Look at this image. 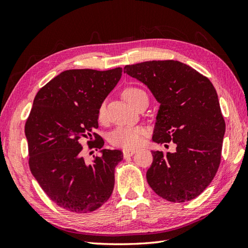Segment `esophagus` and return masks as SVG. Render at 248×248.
<instances>
[{
    "mask_svg": "<svg viewBox=\"0 0 248 248\" xmlns=\"http://www.w3.org/2000/svg\"><path fill=\"white\" fill-rule=\"evenodd\" d=\"M136 152L135 149H124V156L128 157V156H132Z\"/></svg>",
    "mask_w": 248,
    "mask_h": 248,
    "instance_id": "34e87169",
    "label": "esophagus"
}]
</instances>
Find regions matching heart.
Masks as SVG:
<instances>
[{"label":"heart","mask_w":248,"mask_h":248,"mask_svg":"<svg viewBox=\"0 0 248 248\" xmlns=\"http://www.w3.org/2000/svg\"><path fill=\"white\" fill-rule=\"evenodd\" d=\"M125 101L134 107L135 103L140 98L146 97L147 94L143 89L138 87H127L123 93ZM105 118V107L101 104L98 109V119L103 121ZM146 134L144 128L140 127H118L115 129L109 136V143L115 147L124 149H135L141 144L143 138Z\"/></svg>","instance_id":"heart-1"}]
</instances>
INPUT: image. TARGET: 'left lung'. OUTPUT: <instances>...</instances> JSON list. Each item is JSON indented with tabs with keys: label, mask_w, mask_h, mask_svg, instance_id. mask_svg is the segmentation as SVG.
<instances>
[{
	"label": "left lung",
	"mask_w": 248,
	"mask_h": 248,
	"mask_svg": "<svg viewBox=\"0 0 248 248\" xmlns=\"http://www.w3.org/2000/svg\"><path fill=\"white\" fill-rule=\"evenodd\" d=\"M124 72L160 103L152 140L176 144L175 152L152 151L146 173L150 187L171 202L196 198L217 175L222 155L226 124L213 84L178 61L127 65Z\"/></svg>",
	"instance_id": "obj_1"
}]
</instances>
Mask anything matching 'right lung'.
I'll list each match as a JSON object with an SVG mask.
<instances>
[{
  "instance_id": "add662e5",
  "label": "right lung",
  "mask_w": 248,
  "mask_h": 248,
  "mask_svg": "<svg viewBox=\"0 0 248 248\" xmlns=\"http://www.w3.org/2000/svg\"><path fill=\"white\" fill-rule=\"evenodd\" d=\"M123 68L61 72L39 89L25 124L29 164L52 202L75 213H88L108 202L114 189L120 150L102 149L98 109L117 85ZM95 140H93L92 135ZM100 149L93 165L81 156L80 140Z\"/></svg>"
}]
</instances>
